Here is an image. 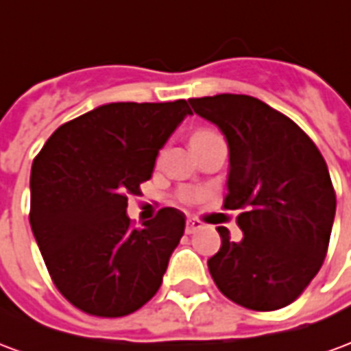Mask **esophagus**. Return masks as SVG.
<instances>
[{
  "instance_id": "obj_1",
  "label": "esophagus",
  "mask_w": 351,
  "mask_h": 351,
  "mask_svg": "<svg viewBox=\"0 0 351 351\" xmlns=\"http://www.w3.org/2000/svg\"><path fill=\"white\" fill-rule=\"evenodd\" d=\"M202 228H204V224H202L198 219H189V221H186V226H185L186 234H194V232H198V230Z\"/></svg>"
}]
</instances>
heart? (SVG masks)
Returning a JSON list of instances; mask_svg holds the SVG:
<instances>
[{
  "label": "heart",
  "instance_id": "1",
  "mask_svg": "<svg viewBox=\"0 0 351 351\" xmlns=\"http://www.w3.org/2000/svg\"><path fill=\"white\" fill-rule=\"evenodd\" d=\"M207 132H211V130H196V132H194V136H200V134H207Z\"/></svg>",
  "mask_w": 351,
  "mask_h": 351
}]
</instances>
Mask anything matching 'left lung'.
<instances>
[{
    "label": "left lung",
    "mask_w": 351,
    "mask_h": 351,
    "mask_svg": "<svg viewBox=\"0 0 351 351\" xmlns=\"http://www.w3.org/2000/svg\"><path fill=\"white\" fill-rule=\"evenodd\" d=\"M228 140L224 209L237 211L241 241L219 228L207 260L217 288L250 311H277L305 291L326 260L337 196L322 153L290 117L249 95L189 99Z\"/></svg>",
    "instance_id": "1"
}]
</instances>
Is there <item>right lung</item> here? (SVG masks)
<instances>
[{"mask_svg":"<svg viewBox=\"0 0 351 351\" xmlns=\"http://www.w3.org/2000/svg\"><path fill=\"white\" fill-rule=\"evenodd\" d=\"M186 114L185 99L104 104L63 123L33 158V235L56 288L82 312L127 316L160 288L185 217L162 207L132 228L127 200Z\"/></svg>","mask_w":351,"mask_h":351,"instance_id":"obj_1","label":"right lung"}]
</instances>
